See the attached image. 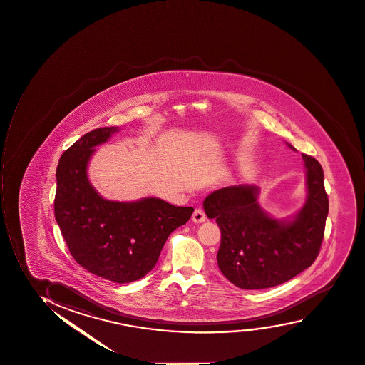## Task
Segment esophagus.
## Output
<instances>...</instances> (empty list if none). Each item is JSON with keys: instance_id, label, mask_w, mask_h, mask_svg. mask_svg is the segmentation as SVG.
<instances>
[{"instance_id": "obj_1", "label": "esophagus", "mask_w": 365, "mask_h": 365, "mask_svg": "<svg viewBox=\"0 0 365 365\" xmlns=\"http://www.w3.org/2000/svg\"><path fill=\"white\" fill-rule=\"evenodd\" d=\"M192 220L195 223H203L205 220H206V215H205V212L201 208H197V210H195L192 215Z\"/></svg>"}]
</instances>
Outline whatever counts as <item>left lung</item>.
<instances>
[{"instance_id": "obj_1", "label": "left lung", "mask_w": 365, "mask_h": 365, "mask_svg": "<svg viewBox=\"0 0 365 365\" xmlns=\"http://www.w3.org/2000/svg\"><path fill=\"white\" fill-rule=\"evenodd\" d=\"M287 147L295 150L284 142ZM307 200L294 215L277 218L264 211L256 185L217 190L203 201L208 218L222 232L217 262L220 272L242 289H264L289 281L312 266L320 251L329 198L320 163L302 154Z\"/></svg>"}]
</instances>
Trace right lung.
<instances>
[{
    "label": "right lung",
    "instance_id": "right-lung-1",
    "mask_svg": "<svg viewBox=\"0 0 365 365\" xmlns=\"http://www.w3.org/2000/svg\"><path fill=\"white\" fill-rule=\"evenodd\" d=\"M119 131L93 130L63 152L56 169L55 218L77 264L123 284L150 272L168 237L190 220L193 208L153 196L113 201L93 187L88 167L96 147Z\"/></svg>",
    "mask_w": 365,
    "mask_h": 365
}]
</instances>
